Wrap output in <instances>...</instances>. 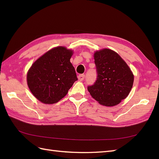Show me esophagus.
Returning <instances> with one entry per match:
<instances>
[{
  "label": "esophagus",
  "mask_w": 159,
  "mask_h": 159,
  "mask_svg": "<svg viewBox=\"0 0 159 159\" xmlns=\"http://www.w3.org/2000/svg\"><path fill=\"white\" fill-rule=\"evenodd\" d=\"M78 79H79V80H83L84 79H85V74H79L78 76Z\"/></svg>",
  "instance_id": "1"
}]
</instances>
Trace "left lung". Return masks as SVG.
<instances>
[{
  "label": "left lung",
  "instance_id": "obj_1",
  "mask_svg": "<svg viewBox=\"0 0 159 159\" xmlns=\"http://www.w3.org/2000/svg\"><path fill=\"white\" fill-rule=\"evenodd\" d=\"M94 59L97 79L87 89L100 104L117 105L129 94L133 85V74L121 57L110 49L96 52Z\"/></svg>",
  "mask_w": 159,
  "mask_h": 159
}]
</instances>
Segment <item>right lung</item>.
Wrapping results in <instances>:
<instances>
[{"label": "right lung", "mask_w": 159, "mask_h": 159, "mask_svg": "<svg viewBox=\"0 0 159 159\" xmlns=\"http://www.w3.org/2000/svg\"><path fill=\"white\" fill-rule=\"evenodd\" d=\"M72 54V50L65 47H56L33 63L27 73V84L37 99L54 104L67 93L78 80L70 61Z\"/></svg>", "instance_id": "obj_1"}]
</instances>
